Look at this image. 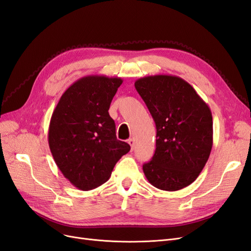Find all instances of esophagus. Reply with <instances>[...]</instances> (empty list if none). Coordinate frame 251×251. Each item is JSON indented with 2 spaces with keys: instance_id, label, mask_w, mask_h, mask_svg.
<instances>
[{
  "instance_id": "esophagus-1",
  "label": "esophagus",
  "mask_w": 251,
  "mask_h": 251,
  "mask_svg": "<svg viewBox=\"0 0 251 251\" xmlns=\"http://www.w3.org/2000/svg\"><path fill=\"white\" fill-rule=\"evenodd\" d=\"M127 142H128V144H130L131 146V148H132V150L134 149V147H135V140L133 139V138H130L127 140Z\"/></svg>"
}]
</instances>
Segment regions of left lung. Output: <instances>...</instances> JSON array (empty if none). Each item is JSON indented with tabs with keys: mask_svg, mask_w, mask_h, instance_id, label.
I'll return each mask as SVG.
<instances>
[{
	"mask_svg": "<svg viewBox=\"0 0 251 251\" xmlns=\"http://www.w3.org/2000/svg\"><path fill=\"white\" fill-rule=\"evenodd\" d=\"M135 88L156 125V151L142 169L150 183L175 192L188 186L206 164L212 148L208 104L187 81L175 75H150Z\"/></svg>",
	"mask_w": 251,
	"mask_h": 251,
	"instance_id": "obj_1",
	"label": "left lung"
}]
</instances>
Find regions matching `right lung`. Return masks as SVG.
<instances>
[{
    "label": "right lung",
    "instance_id": "1",
    "mask_svg": "<svg viewBox=\"0 0 251 251\" xmlns=\"http://www.w3.org/2000/svg\"><path fill=\"white\" fill-rule=\"evenodd\" d=\"M120 77L88 75L73 82L60 97L50 119L48 142L64 177L80 191L107 182L131 147L116 137L109 108Z\"/></svg>",
    "mask_w": 251,
    "mask_h": 251
}]
</instances>
